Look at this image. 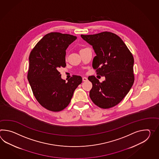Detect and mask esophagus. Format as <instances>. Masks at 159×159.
<instances>
[{"label": "esophagus", "instance_id": "34e87169", "mask_svg": "<svg viewBox=\"0 0 159 159\" xmlns=\"http://www.w3.org/2000/svg\"><path fill=\"white\" fill-rule=\"evenodd\" d=\"M82 79H83V81H87V78H85V77H83L82 78Z\"/></svg>", "mask_w": 159, "mask_h": 159}]
</instances>
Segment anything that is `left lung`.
Instances as JSON below:
<instances>
[{
  "mask_svg": "<svg viewBox=\"0 0 159 159\" xmlns=\"http://www.w3.org/2000/svg\"><path fill=\"white\" fill-rule=\"evenodd\" d=\"M92 46L96 56L92 67L96 74L105 76L100 83L95 76H89L92 83L89 97L101 108L116 106L127 95L134 83V59L130 51L119 36L112 32L81 35Z\"/></svg>",
  "mask_w": 159,
  "mask_h": 159,
  "instance_id": "left-lung-1",
  "label": "left lung"
}]
</instances>
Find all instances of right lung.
I'll return each instance as SVG.
<instances>
[{
  "label": "right lung",
  "instance_id": "1",
  "mask_svg": "<svg viewBox=\"0 0 159 159\" xmlns=\"http://www.w3.org/2000/svg\"><path fill=\"white\" fill-rule=\"evenodd\" d=\"M77 37L51 32L39 40L29 57L27 79L36 99L47 110L59 112L66 108L82 78L74 75L67 82L58 70L65 67L66 49Z\"/></svg>",
  "mask_w": 159,
  "mask_h": 159
}]
</instances>
